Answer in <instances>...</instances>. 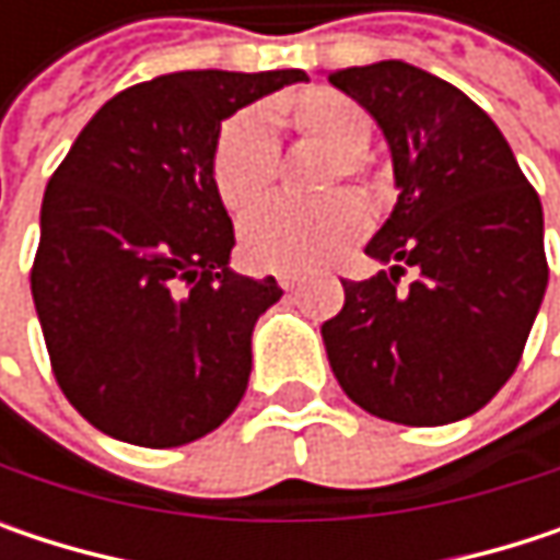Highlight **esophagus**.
Masks as SVG:
<instances>
[{
  "instance_id": "esophagus-1",
  "label": "esophagus",
  "mask_w": 560,
  "mask_h": 560,
  "mask_svg": "<svg viewBox=\"0 0 560 560\" xmlns=\"http://www.w3.org/2000/svg\"><path fill=\"white\" fill-rule=\"evenodd\" d=\"M279 284L284 288V291H291V288H298V284H301V279H298V276H288V272H284V276H279Z\"/></svg>"
}]
</instances>
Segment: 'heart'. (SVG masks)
<instances>
[{
	"label": "heart",
	"mask_w": 560,
	"mask_h": 560,
	"mask_svg": "<svg viewBox=\"0 0 560 560\" xmlns=\"http://www.w3.org/2000/svg\"><path fill=\"white\" fill-rule=\"evenodd\" d=\"M266 122L294 142L324 152L314 174V194L327 197L311 207L269 203L246 217L240 233L243 256L262 272H311L343 256L360 240L366 226L363 209L380 213L389 200V177L366 145L373 119L350 93L324 83L281 93L262 116L256 109L226 116L213 136L210 180L220 203L236 217L262 203L276 180L279 152ZM343 183L354 190L353 198L332 194Z\"/></svg>",
	"instance_id": "b5f03b06"
}]
</instances>
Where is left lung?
I'll list each match as a JSON object with an SVG mask.
<instances>
[{
  "instance_id": "left-lung-1",
  "label": "left lung",
  "mask_w": 560,
  "mask_h": 560,
  "mask_svg": "<svg viewBox=\"0 0 560 560\" xmlns=\"http://www.w3.org/2000/svg\"><path fill=\"white\" fill-rule=\"evenodd\" d=\"M327 80L380 122L398 184L366 246L392 269L343 279V307L320 327L330 370L376 418L460 421L515 373L545 298L541 200L497 122L454 83L401 60ZM408 268L416 279L401 285Z\"/></svg>"
}]
</instances>
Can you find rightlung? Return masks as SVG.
<instances>
[{
    "label": "right lung",
    "instance_id": "right-lung-1",
    "mask_svg": "<svg viewBox=\"0 0 560 560\" xmlns=\"http://www.w3.org/2000/svg\"><path fill=\"white\" fill-rule=\"evenodd\" d=\"M304 70H180L116 93L48 180L32 298L67 401L103 434L180 447L220 428L279 281L226 269L220 122Z\"/></svg>",
    "mask_w": 560,
    "mask_h": 560
}]
</instances>
